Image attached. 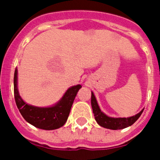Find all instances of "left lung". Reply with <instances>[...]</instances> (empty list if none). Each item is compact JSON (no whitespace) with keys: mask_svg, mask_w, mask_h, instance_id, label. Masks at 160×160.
<instances>
[{"mask_svg":"<svg viewBox=\"0 0 160 160\" xmlns=\"http://www.w3.org/2000/svg\"><path fill=\"white\" fill-rule=\"evenodd\" d=\"M91 107H92L93 113H94V118L98 125L102 128L111 130H121L126 128H128L136 122L140 115L142 114L144 109L134 116L128 117V118H112L107 116L100 110L98 104L97 102L96 98L94 93L91 92Z\"/></svg>","mask_w":160,"mask_h":160,"instance_id":"8db88e82","label":"left lung"}]
</instances>
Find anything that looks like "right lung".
Listing matches in <instances>:
<instances>
[{"label":"right lung","instance_id":"1","mask_svg":"<svg viewBox=\"0 0 160 160\" xmlns=\"http://www.w3.org/2000/svg\"><path fill=\"white\" fill-rule=\"evenodd\" d=\"M14 98L17 107L26 122L35 128L43 130H55L66 123L70 112L73 100L81 85L70 87L62 98L55 105L49 107H38L29 105L23 101L18 89V69L16 68L13 78Z\"/></svg>","mask_w":160,"mask_h":160}]
</instances>
